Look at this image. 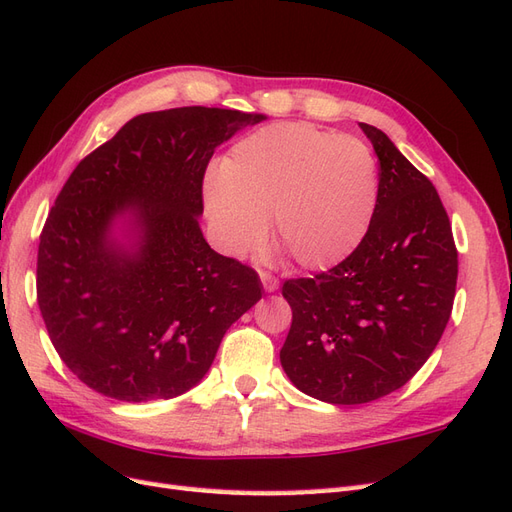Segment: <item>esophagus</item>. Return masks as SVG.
I'll return each instance as SVG.
<instances>
[{"mask_svg": "<svg viewBox=\"0 0 512 512\" xmlns=\"http://www.w3.org/2000/svg\"><path fill=\"white\" fill-rule=\"evenodd\" d=\"M259 279H261V285H264V290H266L268 294H272V292H277V290H279V279H274L272 274H268V272H261V274H259Z\"/></svg>", "mask_w": 512, "mask_h": 512, "instance_id": "34e87169", "label": "esophagus"}]
</instances>
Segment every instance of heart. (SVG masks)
<instances>
[{"label": "heart", "instance_id": "1", "mask_svg": "<svg viewBox=\"0 0 512 512\" xmlns=\"http://www.w3.org/2000/svg\"><path fill=\"white\" fill-rule=\"evenodd\" d=\"M378 205L372 149L309 123L248 134L203 179L209 233L222 253L248 257L274 235L305 268L346 259L368 233Z\"/></svg>", "mask_w": 512, "mask_h": 512}]
</instances>
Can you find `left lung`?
<instances>
[{"mask_svg": "<svg viewBox=\"0 0 512 512\" xmlns=\"http://www.w3.org/2000/svg\"><path fill=\"white\" fill-rule=\"evenodd\" d=\"M359 127L381 164L372 225L342 264L283 285L292 307L283 372L329 404H365L411 381L450 320L458 274L435 186L381 129Z\"/></svg>", "mask_w": 512, "mask_h": 512, "instance_id": "1", "label": "left lung"}]
</instances>
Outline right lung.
<instances>
[{
    "mask_svg": "<svg viewBox=\"0 0 512 512\" xmlns=\"http://www.w3.org/2000/svg\"><path fill=\"white\" fill-rule=\"evenodd\" d=\"M261 121L203 106L138 114L64 183L36 292L51 344L90 389L121 402L181 396L261 298L257 272L209 248L199 225L214 151Z\"/></svg>",
    "mask_w": 512,
    "mask_h": 512,
    "instance_id": "1",
    "label": "right lung"
}]
</instances>
